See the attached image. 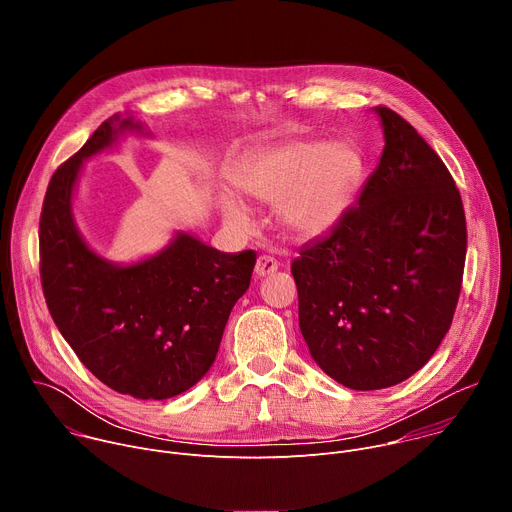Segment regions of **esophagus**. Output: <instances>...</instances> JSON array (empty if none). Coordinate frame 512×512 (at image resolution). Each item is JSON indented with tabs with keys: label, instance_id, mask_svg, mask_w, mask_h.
<instances>
[{
	"label": "esophagus",
	"instance_id": "obj_1",
	"mask_svg": "<svg viewBox=\"0 0 512 512\" xmlns=\"http://www.w3.org/2000/svg\"><path fill=\"white\" fill-rule=\"evenodd\" d=\"M277 267H279V263H277L273 257H269V255H261V257L257 259L255 273H257V277H265V275L275 273V271H277Z\"/></svg>",
	"mask_w": 512,
	"mask_h": 512
}]
</instances>
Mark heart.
Wrapping results in <instances>:
<instances>
[{"label":"heart","mask_w":512,"mask_h":512,"mask_svg":"<svg viewBox=\"0 0 512 512\" xmlns=\"http://www.w3.org/2000/svg\"><path fill=\"white\" fill-rule=\"evenodd\" d=\"M362 174V158L346 139L289 141L233 172V184L261 202H275L281 229L302 241L334 229L348 212ZM221 210L235 227L247 225L245 208L231 196Z\"/></svg>","instance_id":"b5f03b06"}]
</instances>
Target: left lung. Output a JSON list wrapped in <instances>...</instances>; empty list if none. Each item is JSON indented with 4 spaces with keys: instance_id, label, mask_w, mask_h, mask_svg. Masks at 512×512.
Returning a JSON list of instances; mask_svg holds the SVG:
<instances>
[{
    "instance_id": "1",
    "label": "left lung",
    "mask_w": 512,
    "mask_h": 512,
    "mask_svg": "<svg viewBox=\"0 0 512 512\" xmlns=\"http://www.w3.org/2000/svg\"><path fill=\"white\" fill-rule=\"evenodd\" d=\"M375 113L379 166L342 221L291 263L310 354L354 391L393 387L433 356L466 261L464 206L446 164L401 115Z\"/></svg>"
}]
</instances>
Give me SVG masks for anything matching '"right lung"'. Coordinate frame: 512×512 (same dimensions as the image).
I'll return each instance as SVG.
<instances>
[{"instance_id": "1", "label": "right lung", "mask_w": 512, "mask_h": 512, "mask_svg": "<svg viewBox=\"0 0 512 512\" xmlns=\"http://www.w3.org/2000/svg\"><path fill=\"white\" fill-rule=\"evenodd\" d=\"M127 131L152 135L117 113L54 172L40 214V277L52 320L85 367L121 395L162 401L212 367L257 255L223 253L184 231L129 265L93 251L75 223L72 196L83 162Z\"/></svg>"}]
</instances>
